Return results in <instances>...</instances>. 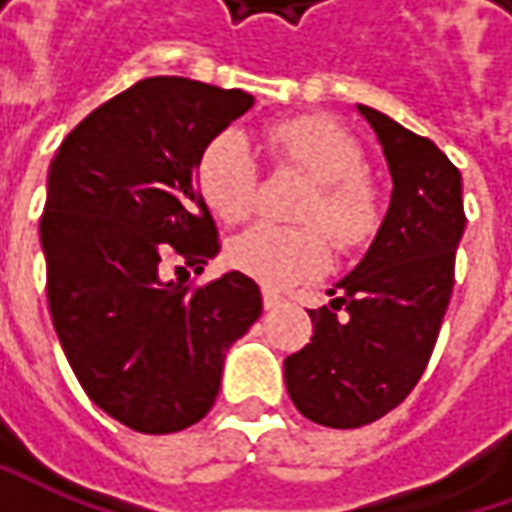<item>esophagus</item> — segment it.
Returning <instances> with one entry per match:
<instances>
[{
  "instance_id": "obj_1",
  "label": "esophagus",
  "mask_w": 512,
  "mask_h": 512,
  "mask_svg": "<svg viewBox=\"0 0 512 512\" xmlns=\"http://www.w3.org/2000/svg\"><path fill=\"white\" fill-rule=\"evenodd\" d=\"M262 302H265L267 310H273V307L282 305V296H279L276 290H270V287H265V290H262Z\"/></svg>"
}]
</instances>
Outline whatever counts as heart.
Segmentation results:
<instances>
[{
	"instance_id": "obj_1",
	"label": "heart",
	"mask_w": 512,
	"mask_h": 512,
	"mask_svg": "<svg viewBox=\"0 0 512 512\" xmlns=\"http://www.w3.org/2000/svg\"><path fill=\"white\" fill-rule=\"evenodd\" d=\"M265 148L316 182L296 219L319 225L339 247H356L379 225L376 190L362 176V148L339 125L302 116L270 125ZM196 182L207 207L225 219L242 222L256 199V159L239 133L216 136L199 156ZM227 262L233 270L267 287H287L322 273L330 262L325 236L316 227L253 225L230 239Z\"/></svg>"
}]
</instances>
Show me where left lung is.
<instances>
[{"label":"left lung","instance_id":"1","mask_svg":"<svg viewBox=\"0 0 512 512\" xmlns=\"http://www.w3.org/2000/svg\"><path fill=\"white\" fill-rule=\"evenodd\" d=\"M382 145L390 205L362 262L327 290L313 339L285 359L296 410L325 427L382 419L422 379L453 293L462 173L430 139L356 105Z\"/></svg>","mask_w":512,"mask_h":512}]
</instances>
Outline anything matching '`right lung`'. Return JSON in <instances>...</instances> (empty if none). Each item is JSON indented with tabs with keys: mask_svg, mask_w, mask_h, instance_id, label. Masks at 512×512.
<instances>
[{
	"mask_svg": "<svg viewBox=\"0 0 512 512\" xmlns=\"http://www.w3.org/2000/svg\"><path fill=\"white\" fill-rule=\"evenodd\" d=\"M250 108L245 90L153 76L93 110L50 162L39 222L50 319L85 393L130 430L205 419L230 344L262 316L259 285L239 270L182 285L219 253L199 156Z\"/></svg>",
	"mask_w": 512,
	"mask_h": 512,
	"instance_id": "right-lung-1",
	"label": "right lung"
}]
</instances>
